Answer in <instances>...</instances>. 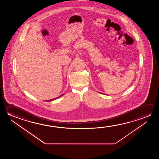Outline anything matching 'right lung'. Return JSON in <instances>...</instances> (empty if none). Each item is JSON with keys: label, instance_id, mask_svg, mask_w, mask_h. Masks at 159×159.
I'll list each match as a JSON object with an SVG mask.
<instances>
[{"label": "right lung", "instance_id": "add662e5", "mask_svg": "<svg viewBox=\"0 0 159 159\" xmlns=\"http://www.w3.org/2000/svg\"><path fill=\"white\" fill-rule=\"evenodd\" d=\"M63 95H64V94H62L61 95H60V96H59V97H57V98H55V99H51V100H46V102H50V101H52V100H56V99H57L58 98H60L61 96H63Z\"/></svg>", "mask_w": 159, "mask_h": 159}]
</instances>
